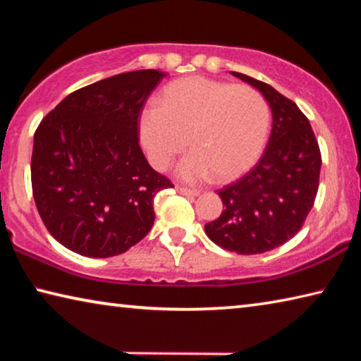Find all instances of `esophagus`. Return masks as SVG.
<instances>
[{
  "mask_svg": "<svg viewBox=\"0 0 361 361\" xmlns=\"http://www.w3.org/2000/svg\"><path fill=\"white\" fill-rule=\"evenodd\" d=\"M176 191H178L181 195H188V197H195V195H199V191H195V189H188L181 186L176 188Z\"/></svg>",
  "mask_w": 361,
  "mask_h": 361,
  "instance_id": "obj_1",
  "label": "esophagus"
}]
</instances>
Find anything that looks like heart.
Listing matches in <instances>:
<instances>
[{"label":"heart","mask_w":361,"mask_h":361,"mask_svg":"<svg viewBox=\"0 0 361 361\" xmlns=\"http://www.w3.org/2000/svg\"><path fill=\"white\" fill-rule=\"evenodd\" d=\"M269 126L271 109L258 90L204 76L170 82L161 105L145 106L138 121L140 142L157 170L172 162L189 137L194 149L176 169L186 181L245 173L264 151Z\"/></svg>","instance_id":"1"}]
</instances>
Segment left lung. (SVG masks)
<instances>
[{
  "instance_id": "left-lung-1",
  "label": "left lung",
  "mask_w": 361,
  "mask_h": 361,
  "mask_svg": "<svg viewBox=\"0 0 361 361\" xmlns=\"http://www.w3.org/2000/svg\"><path fill=\"white\" fill-rule=\"evenodd\" d=\"M269 103L272 130L259 162L239 181L219 189L223 212L205 224L218 247L258 255L283 245L302 228L319 189L322 156L309 119L272 85L231 71Z\"/></svg>"
}]
</instances>
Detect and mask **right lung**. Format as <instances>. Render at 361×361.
<instances>
[{
	"label": "right lung",
	"mask_w": 361,
	"mask_h": 361,
	"mask_svg": "<svg viewBox=\"0 0 361 361\" xmlns=\"http://www.w3.org/2000/svg\"><path fill=\"white\" fill-rule=\"evenodd\" d=\"M167 76L137 70L76 90L35 132L32 188L57 242L87 258L121 255L148 234L154 197L172 188L138 145L145 102Z\"/></svg>",
	"instance_id": "right-lung-1"
}]
</instances>
